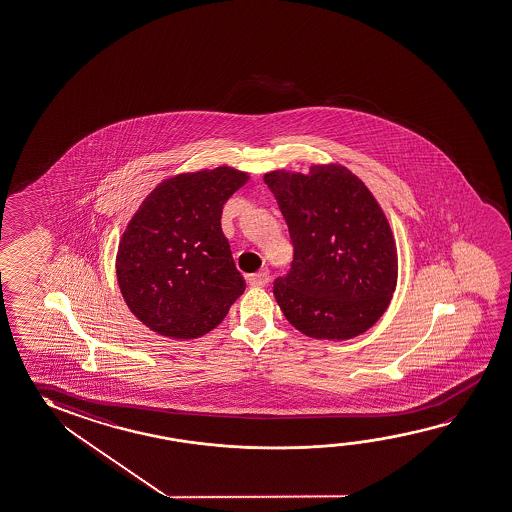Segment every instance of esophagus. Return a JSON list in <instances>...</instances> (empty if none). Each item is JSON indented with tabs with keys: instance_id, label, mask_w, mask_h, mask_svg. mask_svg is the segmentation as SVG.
Returning a JSON list of instances; mask_svg holds the SVG:
<instances>
[{
	"instance_id": "esophagus-1",
	"label": "esophagus",
	"mask_w": 512,
	"mask_h": 512,
	"mask_svg": "<svg viewBox=\"0 0 512 512\" xmlns=\"http://www.w3.org/2000/svg\"><path fill=\"white\" fill-rule=\"evenodd\" d=\"M249 284L251 286H265V284H268V281H270V274H268L267 268H263V270H260L258 274H252V276H249Z\"/></svg>"
}]
</instances>
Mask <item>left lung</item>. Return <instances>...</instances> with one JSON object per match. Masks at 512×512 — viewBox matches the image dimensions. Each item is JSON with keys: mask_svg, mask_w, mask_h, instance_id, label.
<instances>
[{"mask_svg": "<svg viewBox=\"0 0 512 512\" xmlns=\"http://www.w3.org/2000/svg\"><path fill=\"white\" fill-rule=\"evenodd\" d=\"M265 183L293 245L292 265L274 281L284 317L317 340L365 333L397 284V247L374 195L341 165L268 172Z\"/></svg>", "mask_w": 512, "mask_h": 512, "instance_id": "1", "label": "left lung"}]
</instances>
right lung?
I'll use <instances>...</instances> for the list:
<instances>
[{
  "label": "right lung",
  "instance_id": "1",
  "mask_svg": "<svg viewBox=\"0 0 512 512\" xmlns=\"http://www.w3.org/2000/svg\"><path fill=\"white\" fill-rule=\"evenodd\" d=\"M247 179L231 167L179 174L140 204L119 244L117 281L149 329L174 340L199 338L244 293L220 217Z\"/></svg>",
  "mask_w": 512,
  "mask_h": 512
}]
</instances>
